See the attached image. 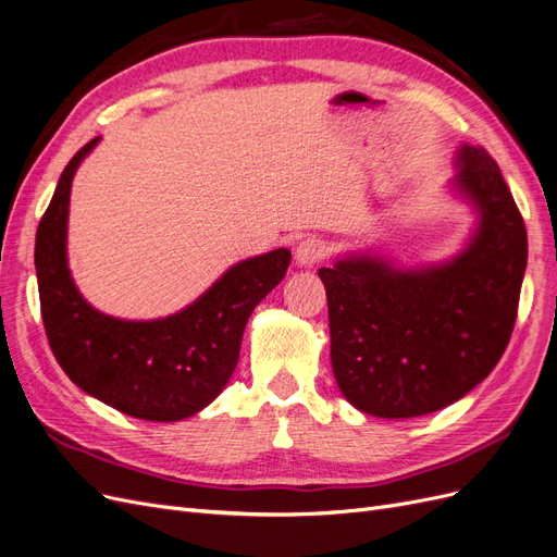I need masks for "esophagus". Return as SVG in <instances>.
Listing matches in <instances>:
<instances>
[{"label":"esophagus","instance_id":"1","mask_svg":"<svg viewBox=\"0 0 557 557\" xmlns=\"http://www.w3.org/2000/svg\"><path fill=\"white\" fill-rule=\"evenodd\" d=\"M326 255H329L326 243L312 236V238H305V240L298 243V247H296V263L305 265V268H312L321 259H326Z\"/></svg>","mask_w":557,"mask_h":557}]
</instances>
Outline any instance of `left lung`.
I'll return each instance as SVG.
<instances>
[{
    "label": "left lung",
    "instance_id": "1",
    "mask_svg": "<svg viewBox=\"0 0 557 557\" xmlns=\"http://www.w3.org/2000/svg\"><path fill=\"white\" fill-rule=\"evenodd\" d=\"M454 187L479 212L468 247L403 271L354 255L319 268L343 396L372 417L411 419L460 400L505 354L528 265V233L495 159L462 146Z\"/></svg>",
    "mask_w": 557,
    "mask_h": 557
}]
</instances>
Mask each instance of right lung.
I'll return each instance as SVG.
<instances>
[{
	"mask_svg": "<svg viewBox=\"0 0 557 557\" xmlns=\"http://www.w3.org/2000/svg\"><path fill=\"white\" fill-rule=\"evenodd\" d=\"M99 138L83 146L60 175L34 247L41 317L58 363L76 386L143 421H183L220 396L238 363L249 314L282 282L289 249L245 259L185 310L127 321L95 310L66 265L71 181Z\"/></svg>",
	"mask_w": 557,
	"mask_h": 557,
	"instance_id": "add662e5",
	"label": "right lung"
}]
</instances>
